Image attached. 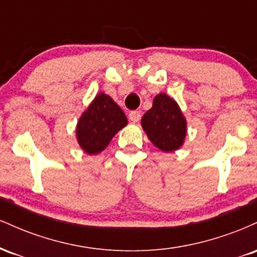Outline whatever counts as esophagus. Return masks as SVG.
I'll list each match as a JSON object with an SVG mask.
<instances>
[{
	"label": "esophagus",
	"instance_id": "obj_1",
	"mask_svg": "<svg viewBox=\"0 0 257 257\" xmlns=\"http://www.w3.org/2000/svg\"><path fill=\"white\" fill-rule=\"evenodd\" d=\"M141 118V113L139 111H132L131 113H129V119L132 120V122L134 123H138L139 120Z\"/></svg>",
	"mask_w": 257,
	"mask_h": 257
}]
</instances>
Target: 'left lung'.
<instances>
[{"instance_id": "obj_1", "label": "left lung", "mask_w": 257, "mask_h": 257, "mask_svg": "<svg viewBox=\"0 0 257 257\" xmlns=\"http://www.w3.org/2000/svg\"><path fill=\"white\" fill-rule=\"evenodd\" d=\"M141 126L150 141L163 152L179 150L187 134V120L181 108L166 93L155 96L152 107L141 118Z\"/></svg>"}]
</instances>
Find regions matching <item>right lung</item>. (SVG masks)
Returning a JSON list of instances; mask_svg holds the SVG:
<instances>
[{
	"label": "right lung",
	"instance_id": "right-lung-1",
	"mask_svg": "<svg viewBox=\"0 0 257 257\" xmlns=\"http://www.w3.org/2000/svg\"><path fill=\"white\" fill-rule=\"evenodd\" d=\"M128 124L125 113L110 95L96 94L76 125L79 147L88 155H98L107 147L112 138Z\"/></svg>",
	"mask_w": 257,
	"mask_h": 257
}]
</instances>
